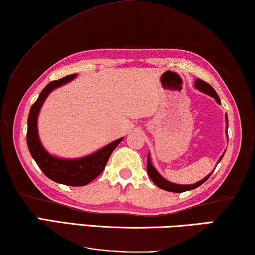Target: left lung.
<instances>
[{"mask_svg":"<svg viewBox=\"0 0 255 255\" xmlns=\"http://www.w3.org/2000/svg\"><path fill=\"white\" fill-rule=\"evenodd\" d=\"M195 86H196V88H199L200 91L207 93V94H209V95H211L212 98H215L217 100L218 103H220V100H219V98H218L217 92L215 91V88H213L211 85L208 84L207 82H204V80L197 78L196 82H195ZM226 120H227V124H228V117H227V115H226ZM227 128H228V125H227ZM222 156H224V155H222ZM222 156L220 157L219 162L221 161ZM146 170H147L148 177H149V178H151V180L153 181V183H154L157 186V187L162 188V189H164V191L173 192V193H183V192L191 191V189L199 187V186H201L202 184H203L204 181H207L209 177L211 176V173H210V175L205 177L204 179H202L201 181H197L196 184H193V185H177V184H173V183H170V181L165 180L163 177H161L159 173H157V171L155 170L154 167H153V165H152L149 157H147Z\"/></svg>","mask_w":255,"mask_h":255,"instance_id":"8db88e82","label":"left lung"}]
</instances>
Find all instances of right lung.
Instances as JSON below:
<instances>
[{
	"mask_svg": "<svg viewBox=\"0 0 255 255\" xmlns=\"http://www.w3.org/2000/svg\"><path fill=\"white\" fill-rule=\"evenodd\" d=\"M75 77L76 74H72L63 77L61 79L53 80V82L48 83L40 92L38 99L31 106L29 115H28L27 145L35 162L37 163L40 170L47 178L68 186H85L94 180L104 170L113 149L118 146L123 138L117 139L107 145L106 147L101 148L100 151L82 157V159L63 160L48 154L40 144L37 134V116L46 96L54 88L70 82Z\"/></svg>",
	"mask_w": 255,
	"mask_h": 255,
	"instance_id": "right-lung-1",
	"label": "right lung"
}]
</instances>
